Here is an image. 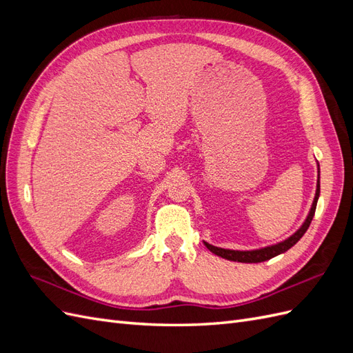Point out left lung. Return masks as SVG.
Listing matches in <instances>:
<instances>
[{"label":"left lung","mask_w":353,"mask_h":353,"mask_svg":"<svg viewBox=\"0 0 353 353\" xmlns=\"http://www.w3.org/2000/svg\"><path fill=\"white\" fill-rule=\"evenodd\" d=\"M318 199H319V165H318V181H316V190H315V197H314V201H312V206H311V209H309L307 216L303 221L301 228H299L294 234H292L290 237H287L285 240H283L280 243L266 245V248H261V249H253V250H231V249L216 248V245H212L206 241H203V243H205V245L212 253H215L216 256H221V258L232 261V262L259 263V262H265L268 259H272V258H275V256H279V254L287 252L290 248H293V245L303 237V234L306 232L309 225H311V221L315 215Z\"/></svg>","instance_id":"8db88e82"}]
</instances>
